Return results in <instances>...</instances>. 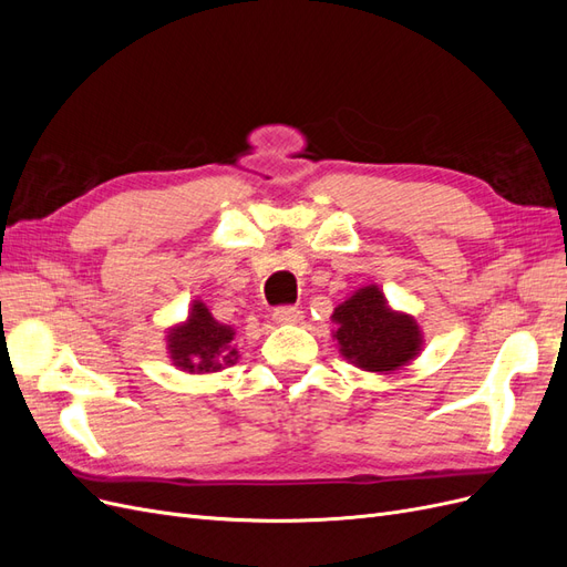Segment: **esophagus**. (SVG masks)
<instances>
[{"mask_svg": "<svg viewBox=\"0 0 567 567\" xmlns=\"http://www.w3.org/2000/svg\"><path fill=\"white\" fill-rule=\"evenodd\" d=\"M302 310L296 305H281L274 310V321L277 323H300Z\"/></svg>", "mask_w": 567, "mask_h": 567, "instance_id": "1", "label": "esophagus"}]
</instances>
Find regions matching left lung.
I'll return each instance as SVG.
<instances>
[{
    "label": "left lung",
    "instance_id": "1",
    "mask_svg": "<svg viewBox=\"0 0 567 567\" xmlns=\"http://www.w3.org/2000/svg\"><path fill=\"white\" fill-rule=\"evenodd\" d=\"M333 321L340 352L367 371H394L421 350L416 321L392 312L375 286L362 288L336 307Z\"/></svg>",
    "mask_w": 567,
    "mask_h": 567
}]
</instances>
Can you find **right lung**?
<instances>
[{"label":"right lung","instance_id":"obj_1","mask_svg":"<svg viewBox=\"0 0 567 567\" xmlns=\"http://www.w3.org/2000/svg\"><path fill=\"white\" fill-rule=\"evenodd\" d=\"M234 340V331L229 326L217 323L208 307L196 302L192 317L179 329H175L167 338L169 354L173 362L186 371H217L219 357L227 364H234L236 350H229V342Z\"/></svg>","mask_w":567,"mask_h":567}]
</instances>
